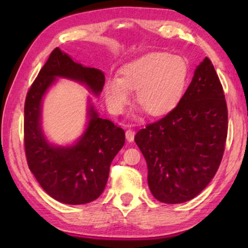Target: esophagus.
Wrapping results in <instances>:
<instances>
[{"mask_svg": "<svg viewBox=\"0 0 248 248\" xmlns=\"http://www.w3.org/2000/svg\"><path fill=\"white\" fill-rule=\"evenodd\" d=\"M134 134H136V133H134L133 130H131V129L125 130V139H127L128 142H132L133 141Z\"/></svg>", "mask_w": 248, "mask_h": 248, "instance_id": "obj_1", "label": "esophagus"}]
</instances>
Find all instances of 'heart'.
<instances>
[{
    "label": "heart",
    "instance_id": "obj_1",
    "mask_svg": "<svg viewBox=\"0 0 248 248\" xmlns=\"http://www.w3.org/2000/svg\"><path fill=\"white\" fill-rule=\"evenodd\" d=\"M187 78L188 65L182 57L151 52L125 63L119 78L105 82V99L111 112L123 114L136 91V102L145 114L162 116L178 103Z\"/></svg>",
    "mask_w": 248,
    "mask_h": 248
}]
</instances>
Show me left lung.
Segmentation results:
<instances>
[{"label":"left lung","mask_w":248,"mask_h":248,"mask_svg":"<svg viewBox=\"0 0 248 248\" xmlns=\"http://www.w3.org/2000/svg\"><path fill=\"white\" fill-rule=\"evenodd\" d=\"M226 134L223 89L212 62L204 58L177 106L134 137L154 198L182 203L199 195L219 169Z\"/></svg>","instance_id":"left-lung-1"}]
</instances>
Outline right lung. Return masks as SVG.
Returning a JSON list of instances; mask_svg holds the SVG:
<instances>
[{"instance_id": "1", "label": "right lung", "mask_w": 248, "mask_h": 248, "mask_svg": "<svg viewBox=\"0 0 248 248\" xmlns=\"http://www.w3.org/2000/svg\"><path fill=\"white\" fill-rule=\"evenodd\" d=\"M65 78L85 86L98 97L105 84L102 70L83 65L56 48L28 91L24 109V138L27 163L37 182L59 202L84 204L94 201L106 187L109 167L124 144V131L103 119L87 97L86 124L72 143H52L43 128L46 95Z\"/></svg>"}]
</instances>
